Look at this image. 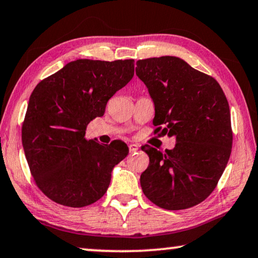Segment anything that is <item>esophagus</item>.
<instances>
[{
    "label": "esophagus",
    "mask_w": 258,
    "mask_h": 258,
    "mask_svg": "<svg viewBox=\"0 0 258 258\" xmlns=\"http://www.w3.org/2000/svg\"><path fill=\"white\" fill-rule=\"evenodd\" d=\"M138 150H140V145H138V144H129V151H130V153L137 152Z\"/></svg>",
    "instance_id": "esophagus-1"
}]
</instances>
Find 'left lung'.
<instances>
[{
    "label": "left lung",
    "instance_id": "left-lung-1",
    "mask_svg": "<svg viewBox=\"0 0 258 258\" xmlns=\"http://www.w3.org/2000/svg\"><path fill=\"white\" fill-rule=\"evenodd\" d=\"M136 75L154 102L153 124L176 137L162 153L144 145L150 164L141 175L144 195L161 209L184 210L215 190L232 151L228 101L215 78L180 57L136 62Z\"/></svg>",
    "mask_w": 258,
    "mask_h": 258
}]
</instances>
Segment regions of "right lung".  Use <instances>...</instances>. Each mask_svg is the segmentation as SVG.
<instances>
[{
	"mask_svg": "<svg viewBox=\"0 0 258 258\" xmlns=\"http://www.w3.org/2000/svg\"><path fill=\"white\" fill-rule=\"evenodd\" d=\"M134 63L81 58L33 90L22 125L23 148L35 184L55 203L83 208L100 200L114 166L128 156L125 143L88 141L85 130L130 82Z\"/></svg>",
	"mask_w": 258,
	"mask_h": 258,
	"instance_id": "add662e5",
	"label": "right lung"
}]
</instances>
